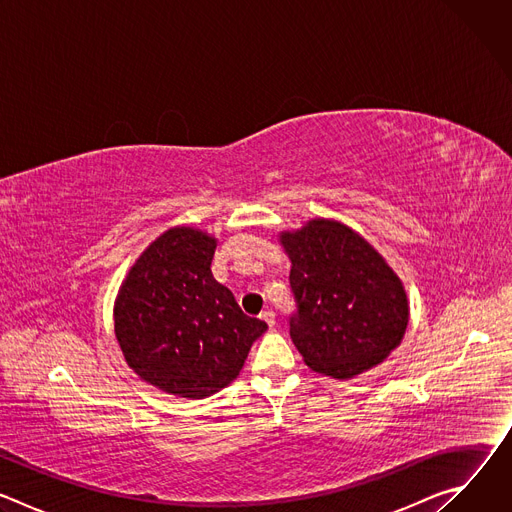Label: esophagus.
Wrapping results in <instances>:
<instances>
[{
	"instance_id": "obj_1",
	"label": "esophagus",
	"mask_w": 512,
	"mask_h": 512,
	"mask_svg": "<svg viewBox=\"0 0 512 512\" xmlns=\"http://www.w3.org/2000/svg\"><path fill=\"white\" fill-rule=\"evenodd\" d=\"M259 318H261L269 328L275 326V312H273V310H263V312L259 314Z\"/></svg>"
}]
</instances>
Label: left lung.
Listing matches in <instances>:
<instances>
[{
    "mask_svg": "<svg viewBox=\"0 0 512 512\" xmlns=\"http://www.w3.org/2000/svg\"><path fill=\"white\" fill-rule=\"evenodd\" d=\"M296 310L289 336L312 371L350 379L383 362L405 334L409 308L383 257L340 223L283 233Z\"/></svg>",
    "mask_w": 512,
    "mask_h": 512,
    "instance_id": "obj_1",
    "label": "left lung"
}]
</instances>
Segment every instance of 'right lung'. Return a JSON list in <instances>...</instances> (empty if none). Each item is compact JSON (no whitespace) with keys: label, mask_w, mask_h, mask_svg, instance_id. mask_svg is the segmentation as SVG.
Returning <instances> with one entry per match:
<instances>
[{"label":"right lung","mask_w":512,"mask_h":512,"mask_svg":"<svg viewBox=\"0 0 512 512\" xmlns=\"http://www.w3.org/2000/svg\"><path fill=\"white\" fill-rule=\"evenodd\" d=\"M214 247L200 231L170 229L131 267L115 306V334L129 367L190 399L227 387L267 330L212 277Z\"/></svg>","instance_id":"add662e5"}]
</instances>
